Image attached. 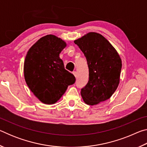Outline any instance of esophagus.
Instances as JSON below:
<instances>
[{
  "label": "esophagus",
  "instance_id": "1",
  "mask_svg": "<svg viewBox=\"0 0 147 147\" xmlns=\"http://www.w3.org/2000/svg\"><path fill=\"white\" fill-rule=\"evenodd\" d=\"M73 74H74V76H75V78H76L77 77V73L76 71H74V72H73Z\"/></svg>",
  "mask_w": 147,
  "mask_h": 147
}]
</instances>
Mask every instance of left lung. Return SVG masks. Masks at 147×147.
<instances>
[{
    "label": "left lung",
    "instance_id": "obj_1",
    "mask_svg": "<svg viewBox=\"0 0 147 147\" xmlns=\"http://www.w3.org/2000/svg\"><path fill=\"white\" fill-rule=\"evenodd\" d=\"M74 43L86 58L89 80L81 89L84 101L95 105L111 97L120 80L122 61L117 52L101 34L89 32Z\"/></svg>",
    "mask_w": 147,
    "mask_h": 147
}]
</instances>
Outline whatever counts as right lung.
Instances as JSON below:
<instances>
[{
	"label": "right lung",
	"instance_id": "1",
	"mask_svg": "<svg viewBox=\"0 0 147 147\" xmlns=\"http://www.w3.org/2000/svg\"><path fill=\"white\" fill-rule=\"evenodd\" d=\"M66 43L54 35L44 36L27 53L24 74L28 88L42 102H56L75 82V77L65 69L59 53Z\"/></svg>",
	"mask_w": 147,
	"mask_h": 147
}]
</instances>
